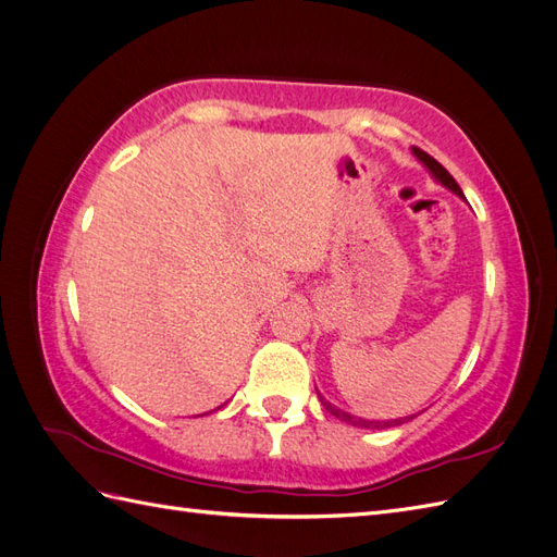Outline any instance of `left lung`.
Here are the masks:
<instances>
[{
    "label": "left lung",
    "instance_id": "8db88e82",
    "mask_svg": "<svg viewBox=\"0 0 557 557\" xmlns=\"http://www.w3.org/2000/svg\"><path fill=\"white\" fill-rule=\"evenodd\" d=\"M413 156L423 162L428 170H430V174L440 181L442 185H446V188L450 190V193H455L458 197H462L465 199V193H462V188L458 183H455V178L444 170V166L436 162L432 156H428L425 150H420V148H413ZM318 393V391H315ZM318 397H320V401H323V407H325V411L327 413H332L334 418H339V420H344V423H348V425H356V428H372V430H383V428H391V425H399V423H404V420H411L413 416H407V418H395V420H364V418H358V416H350V413H346V411H342V409H336L334 404H330L323 395L318 393Z\"/></svg>",
    "mask_w": 557,
    "mask_h": 557
}]
</instances>
